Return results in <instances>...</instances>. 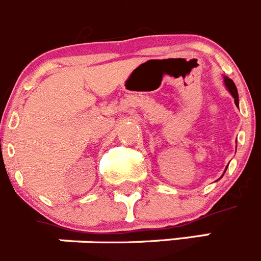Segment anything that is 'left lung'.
I'll use <instances>...</instances> for the list:
<instances>
[{
	"label": "left lung",
	"instance_id": "8db88e82",
	"mask_svg": "<svg viewBox=\"0 0 261 261\" xmlns=\"http://www.w3.org/2000/svg\"><path fill=\"white\" fill-rule=\"evenodd\" d=\"M224 83H225V87L228 88L229 93H230L231 95H233L234 98V103L238 106V103H240V101H238V92H237V88H236V84L233 83V80H230V79L228 77H224ZM226 171V169H225Z\"/></svg>",
	"mask_w": 261,
	"mask_h": 261
}]
</instances>
